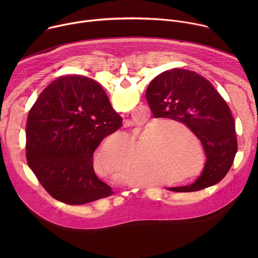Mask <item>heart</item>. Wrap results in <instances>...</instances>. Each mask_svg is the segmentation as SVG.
<instances>
[{"label": "heart", "instance_id": "obj_1", "mask_svg": "<svg viewBox=\"0 0 258 258\" xmlns=\"http://www.w3.org/2000/svg\"><path fill=\"white\" fill-rule=\"evenodd\" d=\"M167 126H174L195 137L188 127L173 121L163 120L154 127L144 128L131 145L126 136L109 138L96 154V166L103 175L122 176L124 171L128 178L136 181L157 178L158 173L178 174L186 171L193 162V157L182 144L168 135ZM193 174L175 178L185 180Z\"/></svg>", "mask_w": 258, "mask_h": 258}]
</instances>
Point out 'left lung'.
<instances>
[{"label": "left lung", "mask_w": 258, "mask_h": 258, "mask_svg": "<svg viewBox=\"0 0 258 258\" xmlns=\"http://www.w3.org/2000/svg\"><path fill=\"white\" fill-rule=\"evenodd\" d=\"M146 99L154 117L187 125L202 143L207 158L196 181L168 190L195 192L222 180L232 167L238 143L231 109L212 84L195 71L173 68L150 83Z\"/></svg>", "instance_id": "1"}]
</instances>
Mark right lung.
<instances>
[{"label":"right lung","instance_id":"right-lung-1","mask_svg":"<svg viewBox=\"0 0 258 258\" xmlns=\"http://www.w3.org/2000/svg\"><path fill=\"white\" fill-rule=\"evenodd\" d=\"M122 125L102 87L82 76L61 77L36 99L26 121L27 164L56 200L82 205L111 196L94 171V152Z\"/></svg>","mask_w":258,"mask_h":258}]
</instances>
